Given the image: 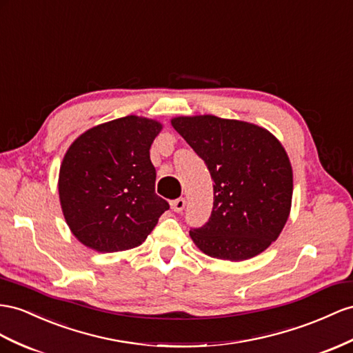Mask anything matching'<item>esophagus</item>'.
<instances>
[{"mask_svg":"<svg viewBox=\"0 0 353 353\" xmlns=\"http://www.w3.org/2000/svg\"><path fill=\"white\" fill-rule=\"evenodd\" d=\"M186 205V200L185 198H177L173 203H171V209H173L176 213H182Z\"/></svg>","mask_w":353,"mask_h":353,"instance_id":"obj_1","label":"esophagus"}]
</instances>
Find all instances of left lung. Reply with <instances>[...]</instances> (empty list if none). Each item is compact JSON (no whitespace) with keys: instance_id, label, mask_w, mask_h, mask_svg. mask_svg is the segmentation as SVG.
Segmentation results:
<instances>
[{"instance_id":"1","label":"left lung","mask_w":353,"mask_h":353,"mask_svg":"<svg viewBox=\"0 0 353 353\" xmlns=\"http://www.w3.org/2000/svg\"><path fill=\"white\" fill-rule=\"evenodd\" d=\"M171 125L214 182L209 222L189 231L195 246L234 263L259 255L291 212L292 167L282 143L263 126L213 114L179 116Z\"/></svg>"}]
</instances>
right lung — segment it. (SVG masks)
I'll return each mask as SVG.
<instances>
[{
    "label": "right lung",
    "instance_id": "obj_1",
    "mask_svg": "<svg viewBox=\"0 0 353 353\" xmlns=\"http://www.w3.org/2000/svg\"><path fill=\"white\" fill-rule=\"evenodd\" d=\"M162 123L130 114L71 143L59 168L61 209L73 236L97 252L140 246L170 209L155 194L150 146Z\"/></svg>",
    "mask_w": 353,
    "mask_h": 353
}]
</instances>
